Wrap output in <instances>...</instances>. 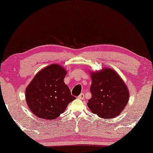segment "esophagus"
Instances as JSON below:
<instances>
[{"label":"esophagus","mask_w":153,"mask_h":153,"mask_svg":"<svg viewBox=\"0 0 153 153\" xmlns=\"http://www.w3.org/2000/svg\"><path fill=\"white\" fill-rule=\"evenodd\" d=\"M78 98H79V100H83V99H84V94H83V93H81L80 95H79Z\"/></svg>","instance_id":"obj_1"}]
</instances>
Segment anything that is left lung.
<instances>
[{"label":"left lung","instance_id":"left-lung-1","mask_svg":"<svg viewBox=\"0 0 153 153\" xmlns=\"http://www.w3.org/2000/svg\"><path fill=\"white\" fill-rule=\"evenodd\" d=\"M92 97L87 105L93 114L110 119L118 116L129 101V93L124 81L114 70L104 68L90 71Z\"/></svg>","mask_w":153,"mask_h":153}]
</instances>
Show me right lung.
Here are the masks:
<instances>
[{"label": "right lung", "mask_w": 153, "mask_h": 153, "mask_svg": "<svg viewBox=\"0 0 153 153\" xmlns=\"http://www.w3.org/2000/svg\"><path fill=\"white\" fill-rule=\"evenodd\" d=\"M67 70L58 64L41 70L26 88V101L30 111L37 118L54 120L76 99L64 83Z\"/></svg>", "instance_id": "right-lung-1"}]
</instances>
